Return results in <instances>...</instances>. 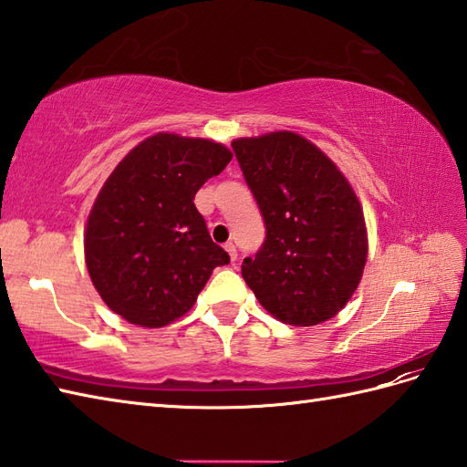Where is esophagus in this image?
<instances>
[{
  "instance_id": "34e87169",
  "label": "esophagus",
  "mask_w": 467,
  "mask_h": 467,
  "mask_svg": "<svg viewBox=\"0 0 467 467\" xmlns=\"http://www.w3.org/2000/svg\"><path fill=\"white\" fill-rule=\"evenodd\" d=\"M224 248H226V253H229V256H231L233 263H234V260H236V246H234L233 243H226V244H224Z\"/></svg>"
}]
</instances>
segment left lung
I'll list each match as a JSON object with an SVG mask.
<instances>
[{"instance_id": "left-lung-1", "label": "left lung", "mask_w": 467, "mask_h": 467, "mask_svg": "<svg viewBox=\"0 0 467 467\" xmlns=\"http://www.w3.org/2000/svg\"><path fill=\"white\" fill-rule=\"evenodd\" d=\"M266 238L243 278L260 305L292 327L336 317L360 283L368 236L350 182L322 150L290 131L233 140Z\"/></svg>"}]
</instances>
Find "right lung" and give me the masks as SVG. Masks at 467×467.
<instances>
[{"instance_id":"right-lung-1","label":"right lung","mask_w":467,"mask_h":467,"mask_svg":"<svg viewBox=\"0 0 467 467\" xmlns=\"http://www.w3.org/2000/svg\"><path fill=\"white\" fill-rule=\"evenodd\" d=\"M231 159L221 143L157 133L105 181L87 219L85 263L119 317L167 327L192 308L213 270L231 263L192 202Z\"/></svg>"}]
</instances>
